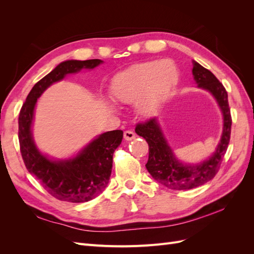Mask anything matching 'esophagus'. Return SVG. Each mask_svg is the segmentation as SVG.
<instances>
[{"mask_svg":"<svg viewBox=\"0 0 254 254\" xmlns=\"http://www.w3.org/2000/svg\"><path fill=\"white\" fill-rule=\"evenodd\" d=\"M124 139L126 141H131V140L135 139V133L133 131H131V130H126V131L124 132Z\"/></svg>","mask_w":254,"mask_h":254,"instance_id":"34e87169","label":"esophagus"}]
</instances>
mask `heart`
Instances as JSON below:
<instances>
[{"label": "heart", "mask_w": 254, "mask_h": 254, "mask_svg": "<svg viewBox=\"0 0 254 254\" xmlns=\"http://www.w3.org/2000/svg\"><path fill=\"white\" fill-rule=\"evenodd\" d=\"M178 80V71L170 60L146 61L114 77L111 93L122 103L137 101V108L151 115L170 95Z\"/></svg>", "instance_id": "1"}]
</instances>
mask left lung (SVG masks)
<instances>
[{
	"instance_id": "left-lung-1",
	"label": "left lung",
	"mask_w": 254,
	"mask_h": 254,
	"mask_svg": "<svg viewBox=\"0 0 254 254\" xmlns=\"http://www.w3.org/2000/svg\"><path fill=\"white\" fill-rule=\"evenodd\" d=\"M193 75L198 87H201L217 99L224 113V132L214 155L196 166L183 165L177 161L161 132L156 119L137 123L135 132L148 143L149 156L146 168L152 178L172 190H190L200 187L212 180L218 173L222 158L225 157L231 136L232 118L228 102V93L222 84L211 71L193 60Z\"/></svg>"
}]
</instances>
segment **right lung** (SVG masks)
I'll return each mask as SVG.
<instances>
[{"label":"right lung","mask_w":254,"mask_h":254,"mask_svg":"<svg viewBox=\"0 0 254 254\" xmlns=\"http://www.w3.org/2000/svg\"><path fill=\"white\" fill-rule=\"evenodd\" d=\"M102 63L99 59L61 63L35 84L20 110L18 135L22 159L27 171L40 181L44 190L61 201L86 202L102 193L109 182L113 152L122 143L123 131L105 132L76 158L55 162L44 157L34 144L30 126L35 105L38 97L53 82L61 80L66 74L81 68H93Z\"/></svg>","instance_id":"add662e5"}]
</instances>
